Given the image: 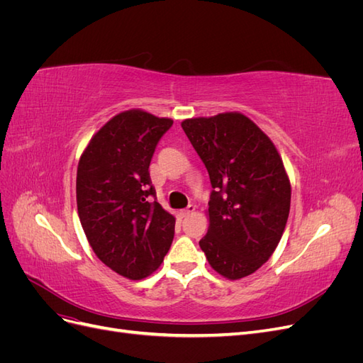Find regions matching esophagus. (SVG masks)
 Listing matches in <instances>:
<instances>
[{
  "label": "esophagus",
  "mask_w": 363,
  "mask_h": 363,
  "mask_svg": "<svg viewBox=\"0 0 363 363\" xmlns=\"http://www.w3.org/2000/svg\"><path fill=\"white\" fill-rule=\"evenodd\" d=\"M194 211H195V206L189 204L188 207L183 208V211H180V212H179V215H180L182 218H186V216H189L191 213H194Z\"/></svg>",
  "instance_id": "esophagus-1"
}]
</instances>
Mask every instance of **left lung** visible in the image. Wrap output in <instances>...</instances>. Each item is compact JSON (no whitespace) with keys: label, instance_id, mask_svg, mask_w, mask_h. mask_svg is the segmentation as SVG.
Wrapping results in <instances>:
<instances>
[{"label":"left lung","instance_id":"obj_1","mask_svg":"<svg viewBox=\"0 0 363 363\" xmlns=\"http://www.w3.org/2000/svg\"><path fill=\"white\" fill-rule=\"evenodd\" d=\"M212 184L208 230L200 247L230 280L250 276L277 248L291 207V183L271 139L238 112L182 123Z\"/></svg>","mask_w":363,"mask_h":363}]
</instances>
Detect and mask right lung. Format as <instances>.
I'll use <instances>...</instances> for the list:
<instances>
[{
    "label": "right lung",
    "mask_w": 363,
    "mask_h": 363,
    "mask_svg": "<svg viewBox=\"0 0 363 363\" xmlns=\"http://www.w3.org/2000/svg\"><path fill=\"white\" fill-rule=\"evenodd\" d=\"M171 125L144 111L119 113L94 135L77 168L84 235L96 257L130 280L155 272L174 239L175 218L156 201L148 171Z\"/></svg>",
    "instance_id": "right-lung-1"
}]
</instances>
